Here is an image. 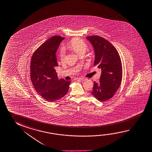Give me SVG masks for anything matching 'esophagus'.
Here are the masks:
<instances>
[{
  "label": "esophagus",
  "mask_w": 152,
  "mask_h": 152,
  "mask_svg": "<svg viewBox=\"0 0 152 152\" xmlns=\"http://www.w3.org/2000/svg\"><path fill=\"white\" fill-rule=\"evenodd\" d=\"M78 79H79L80 80H82V81H85V80H87V78H84V77H80Z\"/></svg>",
  "instance_id": "1"
}]
</instances>
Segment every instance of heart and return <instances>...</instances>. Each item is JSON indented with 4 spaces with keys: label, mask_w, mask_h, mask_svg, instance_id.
Masks as SVG:
<instances>
[{
    "label": "heart",
    "mask_w": 152,
    "mask_h": 152,
    "mask_svg": "<svg viewBox=\"0 0 152 152\" xmlns=\"http://www.w3.org/2000/svg\"><path fill=\"white\" fill-rule=\"evenodd\" d=\"M66 47L69 50H72L76 52L77 54L81 55L86 52L87 50V45L83 40L78 37H75L68 43L67 45H66ZM59 57L60 61H63L64 60L65 53L63 50H60Z\"/></svg>",
    "instance_id": "1"
}]
</instances>
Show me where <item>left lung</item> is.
Returning a JSON list of instances; mask_svg holds the SVG:
<instances>
[{"instance_id": "8db88e82", "label": "left lung", "mask_w": 152, "mask_h": 152, "mask_svg": "<svg viewBox=\"0 0 152 152\" xmlns=\"http://www.w3.org/2000/svg\"><path fill=\"white\" fill-rule=\"evenodd\" d=\"M86 38L94 48V65L102 70L99 82H94L91 94L97 100L103 102L111 99L121 85V60L115 48L107 40L97 35Z\"/></svg>"}]
</instances>
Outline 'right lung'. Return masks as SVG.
Wrapping results in <instances>:
<instances>
[{
	"label": "right lung",
	"mask_w": 152,
	"mask_h": 152,
	"mask_svg": "<svg viewBox=\"0 0 152 152\" xmlns=\"http://www.w3.org/2000/svg\"><path fill=\"white\" fill-rule=\"evenodd\" d=\"M65 38L53 36L33 53L30 65V77L35 91L45 100L55 102L67 93L70 81L58 80L55 67L58 66L56 52Z\"/></svg>",
	"instance_id": "add662e5"
}]
</instances>
